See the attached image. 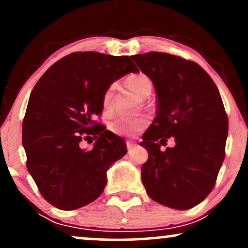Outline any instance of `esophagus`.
Segmentation results:
<instances>
[{"mask_svg":"<svg viewBox=\"0 0 248 248\" xmlns=\"http://www.w3.org/2000/svg\"><path fill=\"white\" fill-rule=\"evenodd\" d=\"M139 147V144L136 143V142H133V141H127V149L128 152H130V150H133L134 148Z\"/></svg>","mask_w":248,"mask_h":248,"instance_id":"34e87169","label":"esophagus"}]
</instances>
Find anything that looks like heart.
Listing matches in <instances>:
<instances>
[{"label": "heart", "instance_id": "1", "mask_svg": "<svg viewBox=\"0 0 248 248\" xmlns=\"http://www.w3.org/2000/svg\"><path fill=\"white\" fill-rule=\"evenodd\" d=\"M127 85L130 90L134 91L139 96L146 98L152 93L153 85L150 79L143 75H135L129 77L127 79ZM113 95V87H109L105 92L104 95V108L108 109L110 104V99ZM148 124V119L144 116H139V118H118L110 124L112 130L116 134L121 135H134L140 130L146 128Z\"/></svg>", "mask_w": 248, "mask_h": 248}]
</instances>
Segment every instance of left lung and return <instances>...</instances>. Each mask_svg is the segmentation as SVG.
I'll list each match as a JSON object with an SVG mask.
<instances>
[{"label":"left lung","instance_id":"1","mask_svg":"<svg viewBox=\"0 0 248 248\" xmlns=\"http://www.w3.org/2000/svg\"><path fill=\"white\" fill-rule=\"evenodd\" d=\"M132 58L157 94V115L140 143L148 152L142 183L162 205L191 209L212 191L225 158L229 119L220 93L193 62L162 52ZM171 136L175 147L161 152Z\"/></svg>","mask_w":248,"mask_h":248}]
</instances>
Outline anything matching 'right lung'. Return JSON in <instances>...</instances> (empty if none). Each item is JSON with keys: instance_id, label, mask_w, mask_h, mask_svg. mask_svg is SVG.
<instances>
[{"instance_id": "right-lung-1", "label": "right lung", "mask_w": 248, "mask_h": 248, "mask_svg": "<svg viewBox=\"0 0 248 248\" xmlns=\"http://www.w3.org/2000/svg\"><path fill=\"white\" fill-rule=\"evenodd\" d=\"M139 72L130 57L75 52L41 77L22 127L27 168L42 196L65 211L92 203L104 191L107 170L127 154L120 136L93 120L115 80ZM94 137L91 151L82 140ZM93 142V140H92Z\"/></svg>"}]
</instances>
